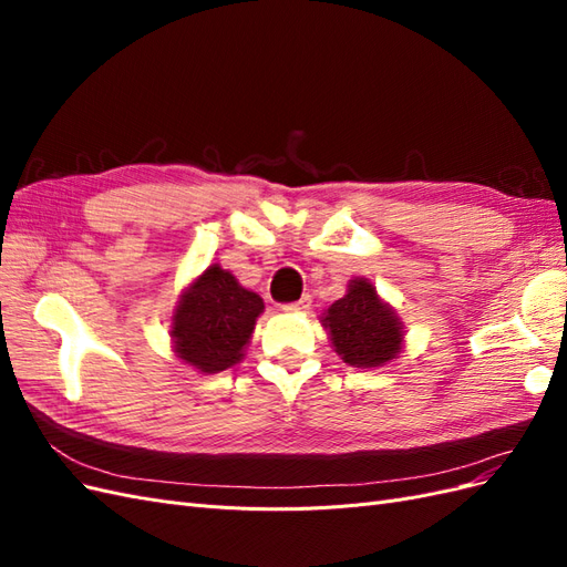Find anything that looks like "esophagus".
<instances>
[{
  "instance_id": "esophagus-1",
  "label": "esophagus",
  "mask_w": 567,
  "mask_h": 567,
  "mask_svg": "<svg viewBox=\"0 0 567 567\" xmlns=\"http://www.w3.org/2000/svg\"><path fill=\"white\" fill-rule=\"evenodd\" d=\"M312 307V298L310 296H302L298 302H290V305H284L286 312H307Z\"/></svg>"
}]
</instances>
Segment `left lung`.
I'll return each mask as SVG.
<instances>
[{
    "label": "left lung",
    "instance_id": "left-lung-1",
    "mask_svg": "<svg viewBox=\"0 0 567 567\" xmlns=\"http://www.w3.org/2000/svg\"><path fill=\"white\" fill-rule=\"evenodd\" d=\"M331 348L342 362L357 369H375L394 362L404 348V323L375 286L354 277L346 296L319 317Z\"/></svg>",
    "mask_w": 567,
    "mask_h": 567
}]
</instances>
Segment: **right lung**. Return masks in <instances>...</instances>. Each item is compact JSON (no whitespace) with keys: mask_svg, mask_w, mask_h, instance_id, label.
I'll return each instance as SVG.
<instances>
[{"mask_svg":"<svg viewBox=\"0 0 567 567\" xmlns=\"http://www.w3.org/2000/svg\"><path fill=\"white\" fill-rule=\"evenodd\" d=\"M262 298L213 262L188 284L169 319L173 352L200 373H219L246 357Z\"/></svg>","mask_w":567,"mask_h":567,"instance_id":"1","label":"right lung"}]
</instances>
